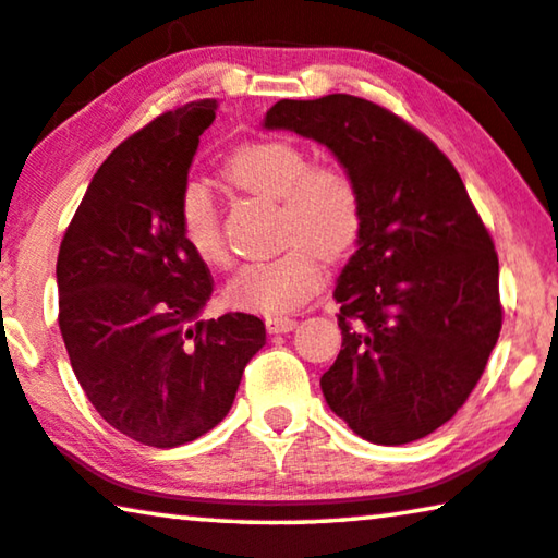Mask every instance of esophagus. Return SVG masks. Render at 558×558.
Listing matches in <instances>:
<instances>
[{
    "label": "esophagus",
    "mask_w": 558,
    "mask_h": 558,
    "mask_svg": "<svg viewBox=\"0 0 558 558\" xmlns=\"http://www.w3.org/2000/svg\"><path fill=\"white\" fill-rule=\"evenodd\" d=\"M265 328L270 333H288L295 328V318L293 316H268L265 318Z\"/></svg>",
    "instance_id": "1"
}]
</instances>
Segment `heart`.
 <instances>
[{
  "mask_svg": "<svg viewBox=\"0 0 558 558\" xmlns=\"http://www.w3.org/2000/svg\"><path fill=\"white\" fill-rule=\"evenodd\" d=\"M225 174L240 190L282 202L280 240L288 247L272 260L234 272L225 286L227 303L263 316L301 308L324 282V257L341 260L356 245L364 222L356 182L336 163H311L301 146L282 138L240 146L227 159ZM179 227L202 263L230 260L217 204L197 179L186 182L179 197Z\"/></svg>",
  "mask_w": 558,
  "mask_h": 558,
  "instance_id": "b5f03b06",
  "label": "heart"
}]
</instances>
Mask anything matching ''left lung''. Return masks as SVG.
<instances>
[{
	"label": "left lung",
	"mask_w": 558,
	"mask_h": 558,
	"mask_svg": "<svg viewBox=\"0 0 558 558\" xmlns=\"http://www.w3.org/2000/svg\"><path fill=\"white\" fill-rule=\"evenodd\" d=\"M265 129L331 151L364 222L336 282L341 351L320 376L331 410L374 445L442 427L481 381L504 324L498 255L465 184L425 133L372 100H278Z\"/></svg>",
	"instance_id": "1"
}]
</instances>
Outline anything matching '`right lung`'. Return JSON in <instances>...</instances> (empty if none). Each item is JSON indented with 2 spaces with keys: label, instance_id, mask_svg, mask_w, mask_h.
<instances>
[{
  "label": "right lung",
  "instance_id": "obj_1",
  "mask_svg": "<svg viewBox=\"0 0 558 558\" xmlns=\"http://www.w3.org/2000/svg\"><path fill=\"white\" fill-rule=\"evenodd\" d=\"M217 100L161 113L100 163L58 255V324L70 366L108 425L179 447L225 420L265 347L250 313L204 320L209 268L179 227V197Z\"/></svg>",
  "mask_w": 558,
  "mask_h": 558
}]
</instances>
